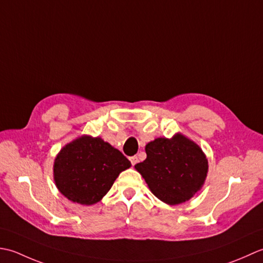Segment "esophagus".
<instances>
[{"instance_id": "esophagus-1", "label": "esophagus", "mask_w": 263, "mask_h": 263, "mask_svg": "<svg viewBox=\"0 0 263 263\" xmlns=\"http://www.w3.org/2000/svg\"><path fill=\"white\" fill-rule=\"evenodd\" d=\"M130 162H132L133 165H135L138 162V158L136 157V155H134V157L130 158Z\"/></svg>"}]
</instances>
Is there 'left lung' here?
<instances>
[{
  "instance_id": "1",
  "label": "left lung",
  "mask_w": 263,
  "mask_h": 263,
  "mask_svg": "<svg viewBox=\"0 0 263 263\" xmlns=\"http://www.w3.org/2000/svg\"><path fill=\"white\" fill-rule=\"evenodd\" d=\"M146 159L135 169L149 191L169 205L181 204L197 194L208 175V159L197 144L181 133L159 137L145 146Z\"/></svg>"
}]
</instances>
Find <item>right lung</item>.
I'll return each mask as SVG.
<instances>
[{"mask_svg":"<svg viewBox=\"0 0 263 263\" xmlns=\"http://www.w3.org/2000/svg\"><path fill=\"white\" fill-rule=\"evenodd\" d=\"M130 165L119 149L101 137L82 135L57 154L53 179L68 200L92 205L103 199L117 177Z\"/></svg>","mask_w":263,"mask_h":263,"instance_id":"right-lung-1","label":"right lung"}]
</instances>
